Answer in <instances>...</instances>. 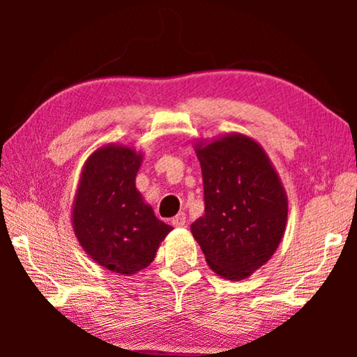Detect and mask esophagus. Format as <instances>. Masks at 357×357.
I'll return each mask as SVG.
<instances>
[{
	"label": "esophagus",
	"instance_id": "esophagus-1",
	"mask_svg": "<svg viewBox=\"0 0 357 357\" xmlns=\"http://www.w3.org/2000/svg\"><path fill=\"white\" fill-rule=\"evenodd\" d=\"M172 225L173 227H184L185 225V214L184 213H179L176 217H173Z\"/></svg>",
	"mask_w": 357,
	"mask_h": 357
}]
</instances>
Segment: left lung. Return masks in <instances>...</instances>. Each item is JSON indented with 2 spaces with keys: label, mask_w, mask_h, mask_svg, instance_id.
<instances>
[{
  "label": "left lung",
  "mask_w": 357,
  "mask_h": 357,
  "mask_svg": "<svg viewBox=\"0 0 357 357\" xmlns=\"http://www.w3.org/2000/svg\"><path fill=\"white\" fill-rule=\"evenodd\" d=\"M193 148L203 173L204 214L190 231L217 275L244 280L269 261L283 238L285 187L250 137L227 134Z\"/></svg>",
  "instance_id": "8db88e82"
}]
</instances>
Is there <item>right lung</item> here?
I'll list each match as a JSON object with an SVG mask.
<instances>
[{"instance_id": "1", "label": "right lung", "mask_w": 357, "mask_h": 357, "mask_svg": "<svg viewBox=\"0 0 357 357\" xmlns=\"http://www.w3.org/2000/svg\"><path fill=\"white\" fill-rule=\"evenodd\" d=\"M143 154L108 143L84 162L72 203V227L89 258L119 275L153 263L172 227L154 215L135 187Z\"/></svg>"}]
</instances>
